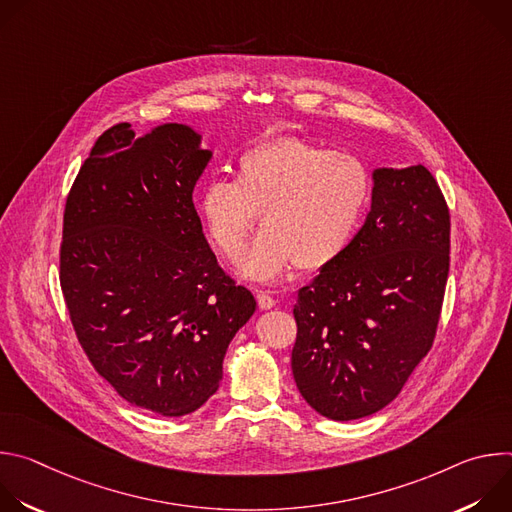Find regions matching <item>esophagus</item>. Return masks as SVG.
Wrapping results in <instances>:
<instances>
[{
	"instance_id": "obj_1",
	"label": "esophagus",
	"mask_w": 512,
	"mask_h": 512,
	"mask_svg": "<svg viewBox=\"0 0 512 512\" xmlns=\"http://www.w3.org/2000/svg\"><path fill=\"white\" fill-rule=\"evenodd\" d=\"M255 298H257V304L261 310H269L275 306V300L271 296V291H265V289H255Z\"/></svg>"
}]
</instances>
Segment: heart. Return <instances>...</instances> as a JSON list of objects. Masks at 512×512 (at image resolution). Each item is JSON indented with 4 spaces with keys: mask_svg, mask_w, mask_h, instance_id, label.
Segmentation results:
<instances>
[{
    "mask_svg": "<svg viewBox=\"0 0 512 512\" xmlns=\"http://www.w3.org/2000/svg\"><path fill=\"white\" fill-rule=\"evenodd\" d=\"M371 188L369 168L354 154L283 135L243 152L235 182L210 180L198 196V214L212 245L233 259L259 212L263 229L235 269L271 281L294 261L308 271L336 261L360 227Z\"/></svg>",
    "mask_w": 512,
    "mask_h": 512,
    "instance_id": "obj_1",
    "label": "heart"
}]
</instances>
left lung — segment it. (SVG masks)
I'll return each instance as SVG.
<instances>
[{"instance_id": "obj_1", "label": "left lung", "mask_w": 512, "mask_h": 512, "mask_svg": "<svg viewBox=\"0 0 512 512\" xmlns=\"http://www.w3.org/2000/svg\"><path fill=\"white\" fill-rule=\"evenodd\" d=\"M450 271V210L425 166L373 172L367 221L298 291L291 373L320 415L389 405L429 352Z\"/></svg>"}]
</instances>
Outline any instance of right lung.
<instances>
[{
    "mask_svg": "<svg viewBox=\"0 0 512 512\" xmlns=\"http://www.w3.org/2000/svg\"><path fill=\"white\" fill-rule=\"evenodd\" d=\"M212 152L182 123L107 129L72 184L60 287L95 371L131 405L196 411L221 385L251 291L216 263L192 202Z\"/></svg>",
    "mask_w": 512,
    "mask_h": 512,
    "instance_id": "add662e5",
    "label": "right lung"
}]
</instances>
